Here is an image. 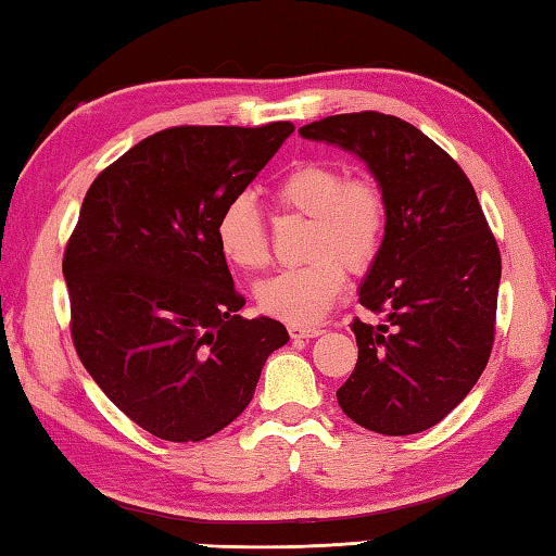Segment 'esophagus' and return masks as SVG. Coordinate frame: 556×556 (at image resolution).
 <instances>
[{"label":"esophagus","instance_id":"obj_1","mask_svg":"<svg viewBox=\"0 0 556 556\" xmlns=\"http://www.w3.org/2000/svg\"><path fill=\"white\" fill-rule=\"evenodd\" d=\"M324 331L321 328H308V326H289V336L294 338H316V336H321Z\"/></svg>","mask_w":556,"mask_h":556}]
</instances>
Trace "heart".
<instances>
[{"label": "heart", "instance_id": "b5f03b06", "mask_svg": "<svg viewBox=\"0 0 556 556\" xmlns=\"http://www.w3.org/2000/svg\"><path fill=\"white\" fill-rule=\"evenodd\" d=\"M275 199L281 208L312 218L306 238L312 260L262 281L255 291L257 304L291 326L316 324L343 291L345 269L363 275L378 260L388 228V201L372 178H345L341 168L324 162H306L287 172L275 186ZM215 240L235 267L257 271L269 262L267 225L250 193L225 201L215 220Z\"/></svg>", "mask_w": 556, "mask_h": 556}]
</instances>
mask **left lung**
Wrapping results in <instances>:
<instances>
[{
	"label": "left lung",
	"mask_w": 556,
	"mask_h": 556,
	"mask_svg": "<svg viewBox=\"0 0 556 556\" xmlns=\"http://www.w3.org/2000/svg\"><path fill=\"white\" fill-rule=\"evenodd\" d=\"M299 135L361 156L388 201L378 260L351 324L357 363L336 397L355 425L407 437L439 425L485 370L495 338L501 252L468 176L400 117L351 112Z\"/></svg>",
	"instance_id": "8db88e82"
}]
</instances>
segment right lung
I'll use <instances>...</instances> for the list:
<instances>
[{
  "label": "right lung",
  "mask_w": 556,
  "mask_h": 556,
  "mask_svg": "<svg viewBox=\"0 0 556 556\" xmlns=\"http://www.w3.org/2000/svg\"><path fill=\"white\" fill-rule=\"evenodd\" d=\"M291 131V122L172 127L88 188L63 255L73 345L100 390L149 434L203 441L228 427L267 357L289 341L275 318L238 316L244 299L215 220Z\"/></svg>",
  "instance_id": "obj_1"
}]
</instances>
